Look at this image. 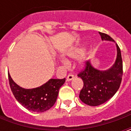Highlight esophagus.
<instances>
[{
	"label": "esophagus",
	"instance_id": "esophagus-1",
	"mask_svg": "<svg viewBox=\"0 0 131 131\" xmlns=\"http://www.w3.org/2000/svg\"><path fill=\"white\" fill-rule=\"evenodd\" d=\"M74 78V75L72 74V73H69L68 75V77H67V81H71V80H72Z\"/></svg>",
	"mask_w": 131,
	"mask_h": 131
}]
</instances>
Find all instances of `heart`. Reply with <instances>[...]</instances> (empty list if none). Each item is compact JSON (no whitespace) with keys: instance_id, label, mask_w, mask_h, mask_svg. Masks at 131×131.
<instances>
[{"instance_id":"1","label":"heart","mask_w":131,"mask_h":131,"mask_svg":"<svg viewBox=\"0 0 131 131\" xmlns=\"http://www.w3.org/2000/svg\"><path fill=\"white\" fill-rule=\"evenodd\" d=\"M83 51V48H79L77 49H75L74 51H73V52L71 53V56H73V57H76V56H77L79 54H80V53L82 52Z\"/></svg>"}]
</instances>
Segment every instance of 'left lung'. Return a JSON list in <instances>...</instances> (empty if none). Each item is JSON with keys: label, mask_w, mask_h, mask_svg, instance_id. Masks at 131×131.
I'll use <instances>...</instances> for the list:
<instances>
[{"label": "left lung", "mask_w": 131, "mask_h": 131, "mask_svg": "<svg viewBox=\"0 0 131 131\" xmlns=\"http://www.w3.org/2000/svg\"><path fill=\"white\" fill-rule=\"evenodd\" d=\"M102 40L114 41L106 33L99 32ZM117 56L114 66L106 71H99L91 66L90 61L84 62L83 69L78 73L84 85L79 93V98L89 106H98L105 103L118 90L123 74L121 51L117 44Z\"/></svg>", "instance_id": "8db88e82"}]
</instances>
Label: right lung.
<instances>
[{"label": "right lung", "instance_id": "add662e5", "mask_svg": "<svg viewBox=\"0 0 131 131\" xmlns=\"http://www.w3.org/2000/svg\"><path fill=\"white\" fill-rule=\"evenodd\" d=\"M9 85L19 103L32 112H43L52 108L58 98L59 89L66 79H51L42 86L33 89H24L18 86L8 73Z\"/></svg>", "mask_w": 131, "mask_h": 131}]
</instances>
